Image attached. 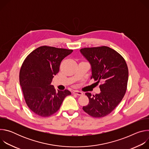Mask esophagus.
Here are the masks:
<instances>
[{
    "mask_svg": "<svg viewBox=\"0 0 149 149\" xmlns=\"http://www.w3.org/2000/svg\"><path fill=\"white\" fill-rule=\"evenodd\" d=\"M73 93L76 94V95H79V96L83 95V93L82 92H81V91H74L73 92Z\"/></svg>",
    "mask_w": 149,
    "mask_h": 149,
    "instance_id": "34e87169",
    "label": "esophagus"
}]
</instances>
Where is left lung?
I'll list each match as a JSON object with an SVG mask.
<instances>
[{
    "mask_svg": "<svg viewBox=\"0 0 149 149\" xmlns=\"http://www.w3.org/2000/svg\"><path fill=\"white\" fill-rule=\"evenodd\" d=\"M80 52L90 63L91 79L101 82L100 93L94 95L86 93L89 103L82 109L93 117H103L109 114L124 96L128 67L123 56L108 47L84 48Z\"/></svg>",
    "mask_w": 149,
    "mask_h": 149,
    "instance_id": "left-lung-1",
    "label": "left lung"
}]
</instances>
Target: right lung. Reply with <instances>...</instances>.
Segmentation results:
<instances>
[{"label":"right lung","mask_w":149,"mask_h":149,"mask_svg":"<svg viewBox=\"0 0 149 149\" xmlns=\"http://www.w3.org/2000/svg\"><path fill=\"white\" fill-rule=\"evenodd\" d=\"M72 51L42 46L25 59L20 70V85L27 105L35 114L40 117L54 114L64 98L71 94L67 90H56L51 83L59 72L62 60Z\"/></svg>","instance_id":"add662e5"}]
</instances>
